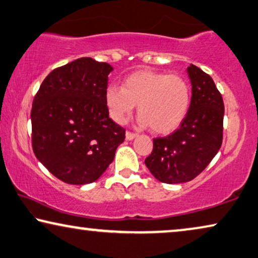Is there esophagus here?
I'll use <instances>...</instances> for the list:
<instances>
[{"mask_svg":"<svg viewBox=\"0 0 258 258\" xmlns=\"http://www.w3.org/2000/svg\"><path fill=\"white\" fill-rule=\"evenodd\" d=\"M135 137H137V134H134L132 132H126L125 133V140L126 141H133Z\"/></svg>","mask_w":258,"mask_h":258,"instance_id":"esophagus-1","label":"esophagus"}]
</instances>
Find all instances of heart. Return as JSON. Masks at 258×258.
Masks as SVG:
<instances>
[{
    "label": "heart",
    "mask_w": 258,
    "mask_h": 258,
    "mask_svg": "<svg viewBox=\"0 0 258 258\" xmlns=\"http://www.w3.org/2000/svg\"><path fill=\"white\" fill-rule=\"evenodd\" d=\"M104 100L110 117L124 123L137 104L138 124L159 135L173 133L187 116L191 88L185 78L142 70L124 78L122 86L110 85Z\"/></svg>",
    "instance_id": "obj_1"
}]
</instances>
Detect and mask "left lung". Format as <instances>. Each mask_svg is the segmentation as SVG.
Masks as SVG:
<instances>
[{
  "label": "left lung",
  "instance_id": "1",
  "mask_svg": "<svg viewBox=\"0 0 258 258\" xmlns=\"http://www.w3.org/2000/svg\"><path fill=\"white\" fill-rule=\"evenodd\" d=\"M192 98L187 116L180 128L166 137L154 140L145 165L157 180L180 184L203 172L222 144V96L212 78L196 65L187 67Z\"/></svg>",
  "mask_w": 258,
  "mask_h": 258
}]
</instances>
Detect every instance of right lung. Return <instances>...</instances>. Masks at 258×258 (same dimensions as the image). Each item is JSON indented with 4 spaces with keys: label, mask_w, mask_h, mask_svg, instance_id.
<instances>
[{
    "label": "right lung",
    "mask_w": 258,
    "mask_h": 258,
    "mask_svg": "<svg viewBox=\"0 0 258 258\" xmlns=\"http://www.w3.org/2000/svg\"><path fill=\"white\" fill-rule=\"evenodd\" d=\"M111 71L107 62L79 58L52 71L33 99V152L67 184L98 180L125 138L104 100Z\"/></svg>",
    "instance_id": "1"
}]
</instances>
